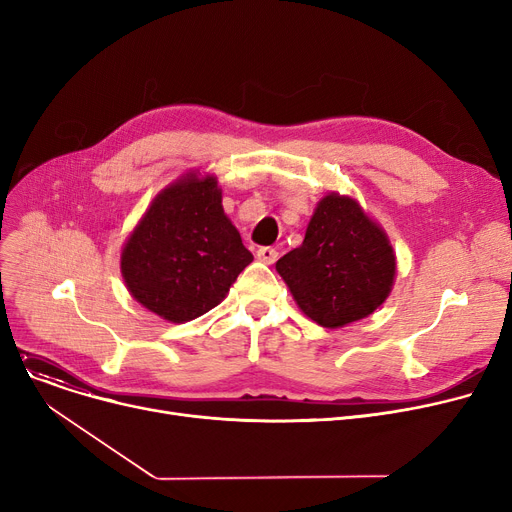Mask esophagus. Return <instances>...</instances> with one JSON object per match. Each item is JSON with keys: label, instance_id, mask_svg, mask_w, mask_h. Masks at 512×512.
Here are the masks:
<instances>
[{"label": "esophagus", "instance_id": "34e87169", "mask_svg": "<svg viewBox=\"0 0 512 512\" xmlns=\"http://www.w3.org/2000/svg\"><path fill=\"white\" fill-rule=\"evenodd\" d=\"M257 259L263 261V263H267V265H272V263L278 259V251L272 249V247H261V249L257 251Z\"/></svg>", "mask_w": 512, "mask_h": 512}]
</instances>
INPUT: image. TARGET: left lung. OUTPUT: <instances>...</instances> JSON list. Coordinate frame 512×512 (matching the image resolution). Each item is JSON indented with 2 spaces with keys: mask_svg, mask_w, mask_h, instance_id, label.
Listing matches in <instances>:
<instances>
[{
  "mask_svg": "<svg viewBox=\"0 0 512 512\" xmlns=\"http://www.w3.org/2000/svg\"><path fill=\"white\" fill-rule=\"evenodd\" d=\"M276 270L301 311L321 328H344L378 309L392 290L396 257L363 207L328 193L311 215L303 245Z\"/></svg>",
  "mask_w": 512,
  "mask_h": 512,
  "instance_id": "8db88e82",
  "label": "left lung"
}]
</instances>
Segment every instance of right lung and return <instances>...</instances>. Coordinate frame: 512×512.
Wrapping results in <instances>:
<instances>
[{
	"instance_id": "add662e5",
	"label": "right lung",
	"mask_w": 512,
	"mask_h": 512,
	"mask_svg": "<svg viewBox=\"0 0 512 512\" xmlns=\"http://www.w3.org/2000/svg\"><path fill=\"white\" fill-rule=\"evenodd\" d=\"M253 261L215 176L188 172L161 191L124 242L120 270L145 309L184 324L220 305Z\"/></svg>"
}]
</instances>
